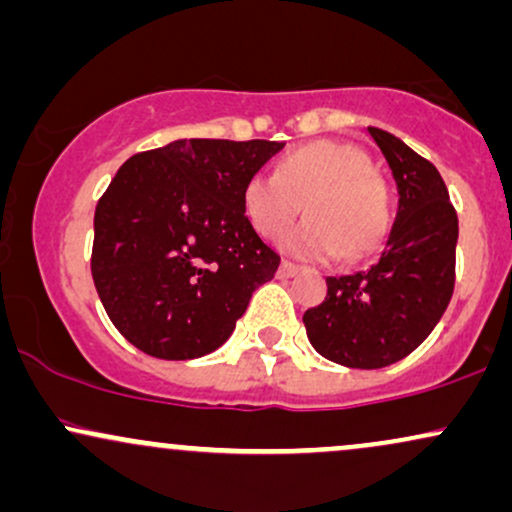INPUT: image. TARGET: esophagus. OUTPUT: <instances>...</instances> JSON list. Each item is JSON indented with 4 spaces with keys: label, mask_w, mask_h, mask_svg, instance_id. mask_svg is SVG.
<instances>
[{
    "label": "esophagus",
    "mask_w": 512,
    "mask_h": 512,
    "mask_svg": "<svg viewBox=\"0 0 512 512\" xmlns=\"http://www.w3.org/2000/svg\"><path fill=\"white\" fill-rule=\"evenodd\" d=\"M298 272H301V267H298V264H293V262H281V267H279V279H291V276H296Z\"/></svg>",
    "instance_id": "34e87169"
}]
</instances>
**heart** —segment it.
I'll list each match as a JSON object with an SVG mask.
<instances>
[{
  "label": "heart",
  "mask_w": 512,
  "mask_h": 512,
  "mask_svg": "<svg viewBox=\"0 0 512 512\" xmlns=\"http://www.w3.org/2000/svg\"><path fill=\"white\" fill-rule=\"evenodd\" d=\"M303 202L308 221L286 233L281 248L305 260H358L390 231L387 185L356 144L322 139L298 146L276 173H255L243 185V211L264 238L284 233Z\"/></svg>",
  "instance_id": "b5f03b06"
}]
</instances>
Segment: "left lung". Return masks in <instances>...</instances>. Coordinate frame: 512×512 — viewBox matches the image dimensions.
I'll use <instances>...</instances> for the list:
<instances>
[{"instance_id":"obj_1","label":"left lung","mask_w":512,"mask_h":512,"mask_svg":"<svg viewBox=\"0 0 512 512\" xmlns=\"http://www.w3.org/2000/svg\"><path fill=\"white\" fill-rule=\"evenodd\" d=\"M397 182L399 209L373 267L327 276V296L305 310L310 344L346 368H385L409 356L455 289L457 214L431 161L385 129L368 127Z\"/></svg>"}]
</instances>
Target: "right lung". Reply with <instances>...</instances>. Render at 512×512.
I'll return each instance as SVG.
<instances>
[{"label":"right lung","instance_id":"right-lung-1","mask_svg":"<svg viewBox=\"0 0 512 512\" xmlns=\"http://www.w3.org/2000/svg\"><path fill=\"white\" fill-rule=\"evenodd\" d=\"M284 142L178 139L117 170L93 216L91 274L117 332L187 361L231 337L281 257L243 211V185Z\"/></svg>","mask_w":512,"mask_h":512}]
</instances>
